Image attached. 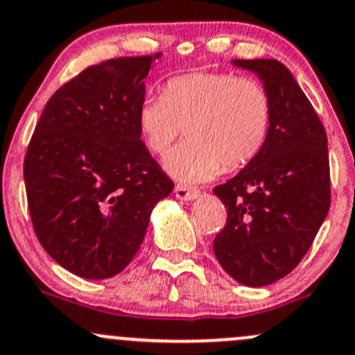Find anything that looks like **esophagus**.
<instances>
[{
    "instance_id": "34e87169",
    "label": "esophagus",
    "mask_w": 355,
    "mask_h": 355,
    "mask_svg": "<svg viewBox=\"0 0 355 355\" xmlns=\"http://www.w3.org/2000/svg\"><path fill=\"white\" fill-rule=\"evenodd\" d=\"M175 196L180 200H193L200 196V190L196 187H189V185L184 184H178L177 187H175Z\"/></svg>"
}]
</instances>
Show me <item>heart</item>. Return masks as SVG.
<instances>
[{
	"mask_svg": "<svg viewBox=\"0 0 355 355\" xmlns=\"http://www.w3.org/2000/svg\"><path fill=\"white\" fill-rule=\"evenodd\" d=\"M272 117L266 85L233 71L171 78L163 95L143 98L136 112L139 136L151 155H165L185 128L187 141L165 158L166 171L180 182H206L223 168L248 166L266 148Z\"/></svg>",
	"mask_w": 355,
	"mask_h": 355,
	"instance_id": "obj_1",
	"label": "heart"
}]
</instances>
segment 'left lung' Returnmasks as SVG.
Wrapping results in <instances>:
<instances>
[{"label":"left lung","mask_w":355,"mask_h":355,"mask_svg":"<svg viewBox=\"0 0 355 355\" xmlns=\"http://www.w3.org/2000/svg\"><path fill=\"white\" fill-rule=\"evenodd\" d=\"M260 76L274 117L259 158L214 189L226 225L214 255L240 284H274L297 267L330 209L327 132L291 71L275 59H233Z\"/></svg>","instance_id":"1"}]
</instances>
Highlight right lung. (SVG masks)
<instances>
[{"label":"right lung","mask_w":355,"mask_h":355,"mask_svg":"<svg viewBox=\"0 0 355 355\" xmlns=\"http://www.w3.org/2000/svg\"><path fill=\"white\" fill-rule=\"evenodd\" d=\"M162 52L88 66L47 102L24 162L37 240L66 270L109 279L129 266L173 182L141 141L136 112Z\"/></svg>","instance_id":"obj_1"}]
</instances>
